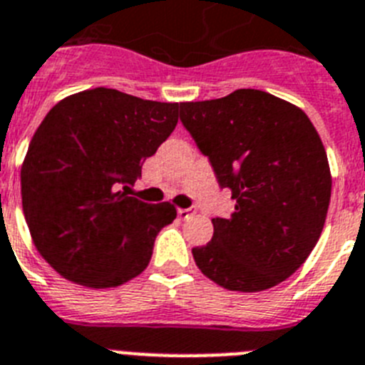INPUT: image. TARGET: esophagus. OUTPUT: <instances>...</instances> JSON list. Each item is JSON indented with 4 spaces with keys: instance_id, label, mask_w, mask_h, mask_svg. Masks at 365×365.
I'll use <instances>...</instances> for the list:
<instances>
[{
    "instance_id": "obj_1",
    "label": "esophagus",
    "mask_w": 365,
    "mask_h": 365,
    "mask_svg": "<svg viewBox=\"0 0 365 365\" xmlns=\"http://www.w3.org/2000/svg\"><path fill=\"white\" fill-rule=\"evenodd\" d=\"M195 212H197V208H195V207L179 208V210H177V214H179L180 220H188V217H190V216H194Z\"/></svg>"
}]
</instances>
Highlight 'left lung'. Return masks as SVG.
Wrapping results in <instances>:
<instances>
[{
    "instance_id": "1",
    "label": "left lung",
    "mask_w": 365,
    "mask_h": 365,
    "mask_svg": "<svg viewBox=\"0 0 365 365\" xmlns=\"http://www.w3.org/2000/svg\"><path fill=\"white\" fill-rule=\"evenodd\" d=\"M180 121L236 201L214 217V236L192 255L230 292H262L294 275L322 236L332 177L323 142L303 110L262 90L180 103Z\"/></svg>"
}]
</instances>
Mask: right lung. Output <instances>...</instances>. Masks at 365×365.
I'll return each mask as SVG.
<instances>
[{
    "label": "right lung",
    "mask_w": 365,
    "mask_h": 365,
    "mask_svg": "<svg viewBox=\"0 0 365 365\" xmlns=\"http://www.w3.org/2000/svg\"><path fill=\"white\" fill-rule=\"evenodd\" d=\"M179 107L99 86L46 114L21 164V207L34 247L58 275L101 289L148 267L155 238L177 210L129 190L173 133Z\"/></svg>",
    "instance_id": "obj_1"
}]
</instances>
